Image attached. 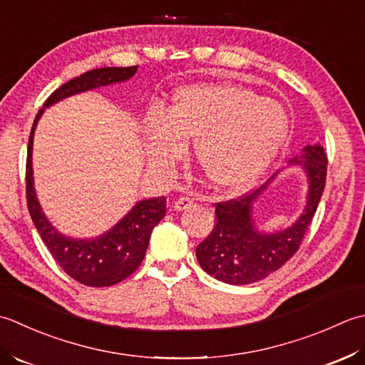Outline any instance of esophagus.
Instances as JSON below:
<instances>
[{"mask_svg":"<svg viewBox=\"0 0 365 365\" xmlns=\"http://www.w3.org/2000/svg\"><path fill=\"white\" fill-rule=\"evenodd\" d=\"M192 205H193L192 198L181 197V198H176L173 202V210L175 211H185V210H189Z\"/></svg>","mask_w":365,"mask_h":365,"instance_id":"esophagus-1","label":"esophagus"}]
</instances>
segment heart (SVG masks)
<instances>
[{
  "instance_id": "obj_1",
  "label": "heart",
  "mask_w": 365,
  "mask_h": 365,
  "mask_svg": "<svg viewBox=\"0 0 365 365\" xmlns=\"http://www.w3.org/2000/svg\"><path fill=\"white\" fill-rule=\"evenodd\" d=\"M289 133L280 102L259 98L233 83H195L178 88L160 113L143 121L150 165L165 168L193 138V155L215 187L242 189L277 159Z\"/></svg>"
}]
</instances>
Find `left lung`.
I'll return each mask as SVG.
<instances>
[{"instance_id": "left-lung-1", "label": "left lung", "mask_w": 365, "mask_h": 365, "mask_svg": "<svg viewBox=\"0 0 365 365\" xmlns=\"http://www.w3.org/2000/svg\"><path fill=\"white\" fill-rule=\"evenodd\" d=\"M288 167H299L306 173V206L299 217L289 227L272 233L262 232L255 224L254 206L280 172L254 193L217 203V224L195 250L200 266L207 274L232 285L254 284L280 269L296 254L323 195L328 159L322 145H307L299 155L288 160Z\"/></svg>"}]
</instances>
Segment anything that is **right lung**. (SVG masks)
I'll return each mask as SVG.
<instances>
[{"mask_svg":"<svg viewBox=\"0 0 365 365\" xmlns=\"http://www.w3.org/2000/svg\"><path fill=\"white\" fill-rule=\"evenodd\" d=\"M137 69L138 66L101 68L69 80L50 94L42 110L37 113L29 133L26 158V202L29 215L55 262L72 279L88 287L115 285L137 269L145 258L153 228L165 217L167 200L165 197L140 200L108 232L96 237H71L63 235L47 219L36 195L33 176L34 130L46 108L71 96L128 81L135 76Z\"/></svg>","mask_w":365,"mask_h":365,"instance_id":"add662e5","label":"right lung"}]
</instances>
